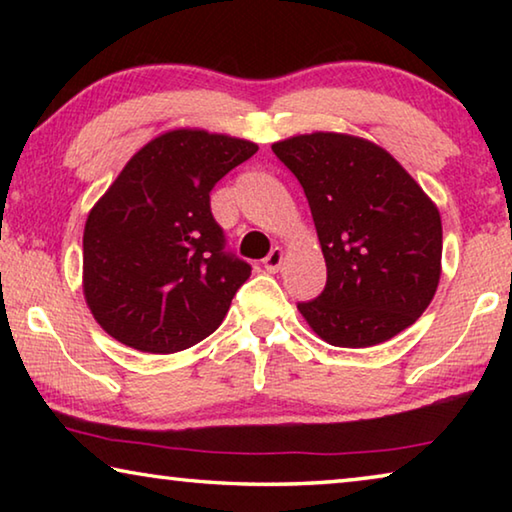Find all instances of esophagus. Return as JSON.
<instances>
[{"label":"esophagus","mask_w":512,"mask_h":512,"mask_svg":"<svg viewBox=\"0 0 512 512\" xmlns=\"http://www.w3.org/2000/svg\"><path fill=\"white\" fill-rule=\"evenodd\" d=\"M282 259H284V253H282V248H273L271 253H268L266 257H264V268L268 273H277L280 271V266H282Z\"/></svg>","instance_id":"esophagus-1"}]
</instances>
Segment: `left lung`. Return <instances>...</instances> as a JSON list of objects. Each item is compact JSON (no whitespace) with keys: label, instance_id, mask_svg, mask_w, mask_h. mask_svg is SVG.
<instances>
[{"label":"left lung","instance_id":"1","mask_svg":"<svg viewBox=\"0 0 512 512\" xmlns=\"http://www.w3.org/2000/svg\"><path fill=\"white\" fill-rule=\"evenodd\" d=\"M305 189L327 264L318 298L298 302L336 348H370L411 327L440 280L443 225L391 153L361 137L311 133L273 144Z\"/></svg>","mask_w":512,"mask_h":512}]
</instances>
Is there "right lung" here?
<instances>
[{
	"instance_id": "add662e5",
	"label": "right lung",
	"mask_w": 512,
	"mask_h": 512,
	"mask_svg": "<svg viewBox=\"0 0 512 512\" xmlns=\"http://www.w3.org/2000/svg\"><path fill=\"white\" fill-rule=\"evenodd\" d=\"M257 144L171 131L137 151L92 207L83 291L97 323L128 348L169 354L221 325L250 264L225 250L210 192Z\"/></svg>"
}]
</instances>
